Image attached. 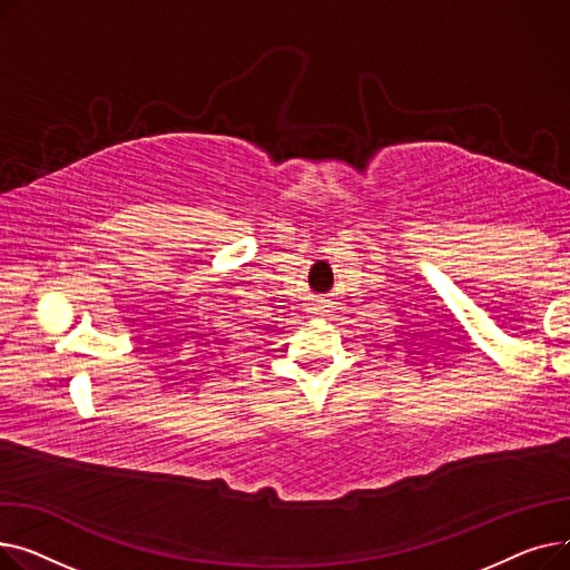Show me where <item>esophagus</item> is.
<instances>
[{"label": "esophagus", "mask_w": 570, "mask_h": 570, "mask_svg": "<svg viewBox=\"0 0 570 570\" xmlns=\"http://www.w3.org/2000/svg\"><path fill=\"white\" fill-rule=\"evenodd\" d=\"M325 312H331V305H327V301H316L312 305V314H325Z\"/></svg>", "instance_id": "1"}]
</instances>
